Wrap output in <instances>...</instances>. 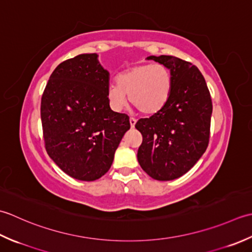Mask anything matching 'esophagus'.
Instances as JSON below:
<instances>
[{
	"label": "esophagus",
	"mask_w": 252,
	"mask_h": 252,
	"mask_svg": "<svg viewBox=\"0 0 252 252\" xmlns=\"http://www.w3.org/2000/svg\"><path fill=\"white\" fill-rule=\"evenodd\" d=\"M136 122H137V120L135 119V117H130V119H129V123H130V126H131V128L135 127V125H136Z\"/></svg>",
	"instance_id": "esophagus-1"
}]
</instances>
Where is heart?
<instances>
[{
  "mask_svg": "<svg viewBox=\"0 0 252 252\" xmlns=\"http://www.w3.org/2000/svg\"><path fill=\"white\" fill-rule=\"evenodd\" d=\"M172 75L164 65L132 66L117 77V84L107 88V99L113 110L121 111L129 95L131 104L143 114L160 112L172 94Z\"/></svg>",
  "mask_w": 252,
  "mask_h": 252,
  "instance_id": "1",
  "label": "heart"
}]
</instances>
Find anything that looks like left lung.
Wrapping results in <instances>:
<instances>
[{
	"instance_id": "1",
	"label": "left lung",
	"mask_w": 252,
	"mask_h": 252,
	"mask_svg": "<svg viewBox=\"0 0 252 252\" xmlns=\"http://www.w3.org/2000/svg\"><path fill=\"white\" fill-rule=\"evenodd\" d=\"M172 75L166 105L135 127L141 132L138 162L149 176L172 181L187 173L205 152L210 140L212 100L197 66L171 55L149 56Z\"/></svg>"
}]
</instances>
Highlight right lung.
Returning <instances> with one entry per match:
<instances>
[{"label":"right lung","instance_id":"obj_1","mask_svg":"<svg viewBox=\"0 0 252 252\" xmlns=\"http://www.w3.org/2000/svg\"><path fill=\"white\" fill-rule=\"evenodd\" d=\"M96 58L80 54L62 62L41 97L45 150L62 171L86 182L109 171L130 128L129 117L111 110L109 73Z\"/></svg>","mask_w":252,"mask_h":252}]
</instances>
